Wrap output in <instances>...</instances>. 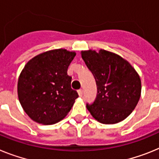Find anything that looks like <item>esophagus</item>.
Returning a JSON list of instances; mask_svg holds the SVG:
<instances>
[{"label":"esophagus","instance_id":"34e87169","mask_svg":"<svg viewBox=\"0 0 159 159\" xmlns=\"http://www.w3.org/2000/svg\"><path fill=\"white\" fill-rule=\"evenodd\" d=\"M78 95H79L80 97H82V95H83V90H82V89H78Z\"/></svg>","mask_w":159,"mask_h":159}]
</instances>
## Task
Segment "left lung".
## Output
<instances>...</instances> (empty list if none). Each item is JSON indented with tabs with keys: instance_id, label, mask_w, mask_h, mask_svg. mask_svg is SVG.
I'll return each mask as SVG.
<instances>
[{
	"instance_id": "obj_1",
	"label": "left lung",
	"mask_w": 159,
	"mask_h": 159,
	"mask_svg": "<svg viewBox=\"0 0 159 159\" xmlns=\"http://www.w3.org/2000/svg\"><path fill=\"white\" fill-rule=\"evenodd\" d=\"M81 57L96 81L97 97L86 104L93 118L103 124L123 121L141 96V79L136 70L119 55L101 49L81 51Z\"/></svg>"
}]
</instances>
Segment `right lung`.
<instances>
[{
    "instance_id": "1",
    "label": "right lung",
    "mask_w": 159,
    "mask_h": 159,
    "mask_svg": "<svg viewBox=\"0 0 159 159\" xmlns=\"http://www.w3.org/2000/svg\"><path fill=\"white\" fill-rule=\"evenodd\" d=\"M75 52L53 49L34 57L22 70L17 93L22 108L36 122L52 125L67 115L78 98L67 70Z\"/></svg>"
}]
</instances>
